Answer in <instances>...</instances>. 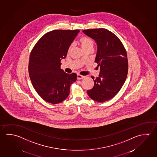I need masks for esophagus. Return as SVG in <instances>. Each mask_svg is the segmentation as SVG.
Returning <instances> with one entry per match:
<instances>
[{
    "instance_id": "obj_1",
    "label": "esophagus",
    "mask_w": 157,
    "mask_h": 157,
    "mask_svg": "<svg viewBox=\"0 0 157 157\" xmlns=\"http://www.w3.org/2000/svg\"><path fill=\"white\" fill-rule=\"evenodd\" d=\"M85 77V76H84V75H77V79L78 80L82 79L84 78Z\"/></svg>"
}]
</instances>
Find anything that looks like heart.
Segmentation results:
<instances>
[{
  "instance_id": "b5f03b06",
  "label": "heart",
  "mask_w": 157,
  "mask_h": 157,
  "mask_svg": "<svg viewBox=\"0 0 157 157\" xmlns=\"http://www.w3.org/2000/svg\"><path fill=\"white\" fill-rule=\"evenodd\" d=\"M78 41L84 51L87 49H93L94 42L93 41V39L89 37L86 36H81L79 39ZM72 48L73 46L72 45H71L68 49V53H70V52H71Z\"/></svg>"
}]
</instances>
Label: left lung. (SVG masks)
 <instances>
[{"instance_id":"obj_1","label":"left lung","mask_w":157,"mask_h":157,"mask_svg":"<svg viewBox=\"0 0 157 157\" xmlns=\"http://www.w3.org/2000/svg\"><path fill=\"white\" fill-rule=\"evenodd\" d=\"M82 32L97 44L95 62L100 68L98 77L91 76L94 86L87 90V94L94 101L105 102L114 98L125 82L128 72L126 50L120 39L106 29H91Z\"/></svg>"}]
</instances>
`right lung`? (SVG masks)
<instances>
[{"mask_svg": "<svg viewBox=\"0 0 157 157\" xmlns=\"http://www.w3.org/2000/svg\"><path fill=\"white\" fill-rule=\"evenodd\" d=\"M79 30H54L44 34L31 52L29 72L36 93L44 101L57 104L67 98L70 87L77 80L75 73L67 74L61 69L69 46Z\"/></svg>", "mask_w": 157, "mask_h": 157, "instance_id": "right-lung-1", "label": "right lung"}]
</instances>
